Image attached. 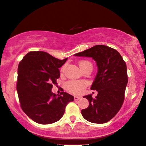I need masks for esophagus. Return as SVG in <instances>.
Instances as JSON below:
<instances>
[{
	"mask_svg": "<svg viewBox=\"0 0 146 146\" xmlns=\"http://www.w3.org/2000/svg\"><path fill=\"white\" fill-rule=\"evenodd\" d=\"M80 99H81V97H78V96H74V100L75 101H77V100H79Z\"/></svg>",
	"mask_w": 146,
	"mask_h": 146,
	"instance_id": "1",
	"label": "esophagus"
}]
</instances>
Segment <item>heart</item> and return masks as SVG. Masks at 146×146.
<instances>
[{"label":"heart","mask_w":146,"mask_h":146,"mask_svg":"<svg viewBox=\"0 0 146 146\" xmlns=\"http://www.w3.org/2000/svg\"><path fill=\"white\" fill-rule=\"evenodd\" d=\"M79 66L83 70L85 68H93V65L91 62L87 60H82L79 62ZM66 66H63L61 68V73H64ZM86 87V82L82 80H70L66 83V89L68 91L72 94H80L83 92L84 88Z\"/></svg>","instance_id":"b5f03b06"}]
</instances>
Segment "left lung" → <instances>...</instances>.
<instances>
[{
    "label": "left lung",
    "mask_w": 146,
    "mask_h": 146,
    "mask_svg": "<svg viewBox=\"0 0 146 146\" xmlns=\"http://www.w3.org/2000/svg\"><path fill=\"white\" fill-rule=\"evenodd\" d=\"M74 55L92 57L98 68L91 87L98 95L95 98L91 95L84 96L89 106L81 110L82 116L91 123H107L116 116L125 100L128 82L126 63L116 49L106 45H95Z\"/></svg>",
    "instance_id": "left-lung-1"
}]
</instances>
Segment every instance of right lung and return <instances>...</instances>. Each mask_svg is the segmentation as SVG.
I'll list each match as a JSON object with an SVG mask.
<instances>
[{
    "label": "right lung",
    "instance_id": "add662e5",
    "mask_svg": "<svg viewBox=\"0 0 146 146\" xmlns=\"http://www.w3.org/2000/svg\"><path fill=\"white\" fill-rule=\"evenodd\" d=\"M62 60L44 51H30L18 66L17 91L25 114L39 124L55 123L63 116L66 106L74 97L66 92L56 95L51 91L60 76Z\"/></svg>",
    "mask_w": 146,
    "mask_h": 146
}]
</instances>
